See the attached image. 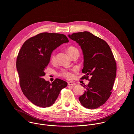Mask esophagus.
I'll return each mask as SVG.
<instances>
[{"instance_id": "obj_1", "label": "esophagus", "mask_w": 134, "mask_h": 134, "mask_svg": "<svg viewBox=\"0 0 134 134\" xmlns=\"http://www.w3.org/2000/svg\"><path fill=\"white\" fill-rule=\"evenodd\" d=\"M68 85H75V83L74 82H68Z\"/></svg>"}]
</instances>
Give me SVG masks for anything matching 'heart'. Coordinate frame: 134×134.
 <instances>
[{
    "label": "heart",
    "mask_w": 134,
    "mask_h": 134,
    "mask_svg": "<svg viewBox=\"0 0 134 134\" xmlns=\"http://www.w3.org/2000/svg\"><path fill=\"white\" fill-rule=\"evenodd\" d=\"M67 52L69 54V55L71 57L75 53L79 52V50H77V48H76L74 47H70L68 48L67 49ZM56 59V57L55 54L54 52H53L50 56V60L52 62H54ZM59 76H62V77H63L65 79H71L72 77V74L71 72L68 70H62L59 73Z\"/></svg>",
    "instance_id": "obj_1"
}]
</instances>
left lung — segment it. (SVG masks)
Listing matches in <instances>:
<instances>
[{"instance_id": "obj_1", "label": "left lung", "mask_w": 134, "mask_h": 134, "mask_svg": "<svg viewBox=\"0 0 134 134\" xmlns=\"http://www.w3.org/2000/svg\"><path fill=\"white\" fill-rule=\"evenodd\" d=\"M81 46L83 53L85 74L83 79L90 83L85 85L84 93L79 98L81 104L87 109H97L104 104L111 94L116 76L117 65L108 44L89 32L68 35ZM91 76V79L88 77Z\"/></svg>"}]
</instances>
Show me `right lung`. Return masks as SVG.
<instances>
[{
    "label": "right lung",
    "mask_w": 134,
    "mask_h": 134,
    "mask_svg": "<svg viewBox=\"0 0 134 134\" xmlns=\"http://www.w3.org/2000/svg\"><path fill=\"white\" fill-rule=\"evenodd\" d=\"M63 34L41 33L27 40L18 54L16 68L22 91L27 99L42 108L52 105L67 83L56 79L51 84L43 76L50 62L52 52L61 44L68 42Z\"/></svg>",
    "instance_id": "right-lung-1"
}]
</instances>
